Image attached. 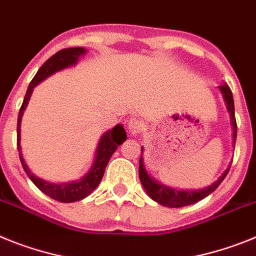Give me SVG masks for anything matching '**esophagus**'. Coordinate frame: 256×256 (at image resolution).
Returning a JSON list of instances; mask_svg holds the SVG:
<instances>
[{
    "mask_svg": "<svg viewBox=\"0 0 256 256\" xmlns=\"http://www.w3.org/2000/svg\"><path fill=\"white\" fill-rule=\"evenodd\" d=\"M143 128V122L138 118H130L128 122V128L132 135H138Z\"/></svg>",
    "mask_w": 256,
    "mask_h": 256,
    "instance_id": "obj_1",
    "label": "esophagus"
}]
</instances>
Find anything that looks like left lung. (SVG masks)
Returning a JSON list of instances; mask_svg holds the SVG:
<instances>
[{
	"mask_svg": "<svg viewBox=\"0 0 256 256\" xmlns=\"http://www.w3.org/2000/svg\"><path fill=\"white\" fill-rule=\"evenodd\" d=\"M218 91L221 92V96L224 98L225 106H226V110L229 113V117H230V124H232V146L236 144V138H237V124H236V117H234V100L233 95H232V91L229 86L226 83H222L221 86H218ZM142 156L140 160H139V180L142 182V186L144 188L146 192L152 200L158 202V204L165 206V207L169 208H180L184 207V206L194 204L196 202L204 199L206 196H208L210 194H212L216 188H218V184L224 181V178L226 177L229 168H230V164L228 165V168L225 169V172L218 177V181H214V184L207 186L204 188H200V190H180V188H173L170 186H166V184H161L160 181L154 180L150 173L146 169L144 165V158H143V154H144V147L142 146Z\"/></svg>",
	"mask_w": 256,
	"mask_h": 256,
	"instance_id": "8db88e82",
	"label": "left lung"
}]
</instances>
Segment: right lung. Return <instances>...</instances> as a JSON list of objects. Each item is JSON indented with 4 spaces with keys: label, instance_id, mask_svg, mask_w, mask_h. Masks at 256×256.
<instances>
[{
    "label": "right lung",
    "instance_id": "right-lung-1",
    "mask_svg": "<svg viewBox=\"0 0 256 256\" xmlns=\"http://www.w3.org/2000/svg\"><path fill=\"white\" fill-rule=\"evenodd\" d=\"M86 53H87V49L78 46V48L62 49V50L57 52L56 54L52 56L50 58L45 62L42 68H38V72H36V75L34 76L31 83H30L28 88H27V92H26L24 100H23V104L20 106V110H19L18 114L16 144H18L19 158H20V162H22V166L24 169L26 174L28 176L30 180L44 194L53 198L56 200L62 202V203H72V202L82 200V199H84L86 196L91 194L92 191L98 188L100 181H102L105 168H106V165H108L109 160H110L112 154H114L118 146L122 144L128 139V135H126V132H124L122 124H116L114 128L108 130V132H105L98 143L95 158H94V161H92L91 168L78 181L64 182V184H53V182L45 181L42 178L34 174L31 169L28 168V165L26 164L24 158H23L22 147H20V124H22L23 113H24L26 108L28 105L30 98H31L32 92H34V88L38 83H42V80H45L48 76L54 74V72H61L64 68H72V66L76 65V62L79 61V58L83 57Z\"/></svg>",
    "mask_w": 256,
    "mask_h": 256
}]
</instances>
